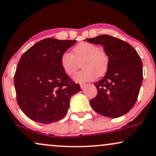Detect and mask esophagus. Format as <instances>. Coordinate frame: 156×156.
<instances>
[{"label": "esophagus", "mask_w": 156, "mask_h": 156, "mask_svg": "<svg viewBox=\"0 0 156 156\" xmlns=\"http://www.w3.org/2000/svg\"><path fill=\"white\" fill-rule=\"evenodd\" d=\"M80 88H81V89H84L85 87L86 86V83H81L80 85Z\"/></svg>", "instance_id": "1"}]
</instances>
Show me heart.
<instances>
[{
  "instance_id": "1",
  "label": "heart",
  "mask_w": 156,
  "mask_h": 156,
  "mask_svg": "<svg viewBox=\"0 0 156 156\" xmlns=\"http://www.w3.org/2000/svg\"><path fill=\"white\" fill-rule=\"evenodd\" d=\"M84 69L78 73L75 80L79 83L89 82L106 73L109 65L108 54L98 45L89 42H81L72 50V55L64 53L61 57V66L64 73L73 77L76 73L78 63Z\"/></svg>"
}]
</instances>
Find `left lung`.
I'll list each match as a JSON object with an SVG mask.
<instances>
[{"label": "left lung", "instance_id": "obj_1", "mask_svg": "<svg viewBox=\"0 0 156 156\" xmlns=\"http://www.w3.org/2000/svg\"><path fill=\"white\" fill-rule=\"evenodd\" d=\"M86 41L102 45L109 58L106 74L95 83L98 93L90 103L93 109L105 117L118 118L127 113L136 103L143 81V64L129 43L108 35Z\"/></svg>", "mask_w": 156, "mask_h": 156}]
</instances>
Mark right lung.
I'll return each instance as SVG.
<instances>
[{
	"instance_id": "1",
	"label": "right lung",
	"mask_w": 156,
	"mask_h": 156,
	"mask_svg": "<svg viewBox=\"0 0 156 156\" xmlns=\"http://www.w3.org/2000/svg\"><path fill=\"white\" fill-rule=\"evenodd\" d=\"M76 42L45 38L23 54L14 85L18 104L30 119L43 124L61 120L69 108L70 98L81 90L61 66L62 54Z\"/></svg>"
}]
</instances>
